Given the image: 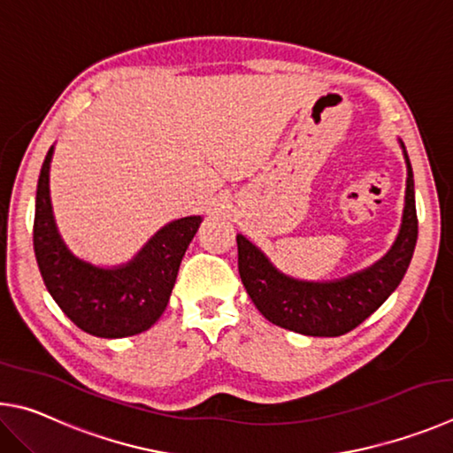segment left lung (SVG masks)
<instances>
[{
	"mask_svg": "<svg viewBox=\"0 0 453 453\" xmlns=\"http://www.w3.org/2000/svg\"><path fill=\"white\" fill-rule=\"evenodd\" d=\"M400 145L408 165L402 226L388 255L366 271L330 282L296 280L276 271L263 250L236 234L241 280L268 322L306 336H342L360 326L398 288L418 241L414 173L402 141Z\"/></svg>",
	"mask_w": 453,
	"mask_h": 453,
	"instance_id": "left-lung-1",
	"label": "left lung"
}]
</instances>
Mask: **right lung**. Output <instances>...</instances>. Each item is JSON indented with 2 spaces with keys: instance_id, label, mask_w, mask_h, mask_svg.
Returning a JSON list of instances; mask_svg holds the SVG:
<instances>
[{
  "instance_id": "obj_1",
  "label": "right lung",
  "mask_w": 453,
  "mask_h": 453,
  "mask_svg": "<svg viewBox=\"0 0 453 453\" xmlns=\"http://www.w3.org/2000/svg\"><path fill=\"white\" fill-rule=\"evenodd\" d=\"M51 155L53 147L39 173L34 219V250L45 287L67 319L87 334H141L161 319L169 304L180 260L203 219L185 217L165 225L127 265L93 266L67 249L55 225L50 196Z\"/></svg>"
}]
</instances>
